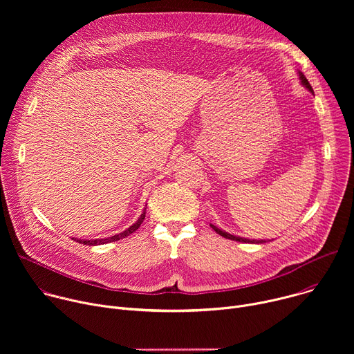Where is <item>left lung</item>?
Wrapping results in <instances>:
<instances>
[{"mask_svg": "<svg viewBox=\"0 0 354 354\" xmlns=\"http://www.w3.org/2000/svg\"><path fill=\"white\" fill-rule=\"evenodd\" d=\"M298 77H299V82H301L302 85H304L310 92L314 93V89H313V86L310 85V82H308V80L306 78V75L302 74L301 71H298ZM210 227H212L217 234H220L221 236L228 238V239H231V241H238V242H245V243H263V242H266V239H248V238H242V236H236V235L228 234V232L223 231L221 228H217V227L213 225V224H210Z\"/></svg>", "mask_w": 354, "mask_h": 354, "instance_id": "left-lung-1", "label": "left lung"}]
</instances>
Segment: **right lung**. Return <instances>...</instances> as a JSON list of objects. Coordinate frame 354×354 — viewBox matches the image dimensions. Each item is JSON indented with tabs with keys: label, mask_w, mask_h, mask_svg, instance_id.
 Returning <instances> with one entry per match:
<instances>
[{
	"label": "right lung",
	"mask_w": 354,
	"mask_h": 354,
	"mask_svg": "<svg viewBox=\"0 0 354 354\" xmlns=\"http://www.w3.org/2000/svg\"><path fill=\"white\" fill-rule=\"evenodd\" d=\"M145 209L147 207H144V212H142V214L138 217V220L133 224V225H130L127 230H124L123 232H120V234H116V235H113V236H108V238H104V239H77V238H73V239H75L77 242H80V243H84V245H92V246H95V245H104V243H109V242H113V241H119V239H122V238H126L127 235H130V234H133L136 230H138V227L141 225V223L144 221V218H145Z\"/></svg>",
	"instance_id": "1"
}]
</instances>
